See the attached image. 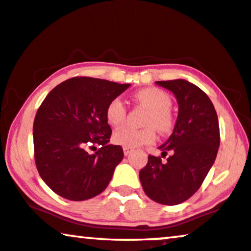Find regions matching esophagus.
<instances>
[{
  "label": "esophagus",
  "mask_w": 251,
  "mask_h": 251,
  "mask_svg": "<svg viewBox=\"0 0 251 251\" xmlns=\"http://www.w3.org/2000/svg\"><path fill=\"white\" fill-rule=\"evenodd\" d=\"M123 149H124V154H125V155H128L132 151V149L127 148V147H123Z\"/></svg>",
  "instance_id": "obj_1"
}]
</instances>
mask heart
Here are the masks:
<instances>
[{
    "label": "heart",
    "instance_id": "heart-1",
    "mask_svg": "<svg viewBox=\"0 0 251 251\" xmlns=\"http://www.w3.org/2000/svg\"><path fill=\"white\" fill-rule=\"evenodd\" d=\"M135 98L141 105L149 110L144 119L146 127L136 129L129 126L117 129L112 136L116 145L127 148L140 147L149 145L156 139L157 129L160 133L171 131L174 125L170 109L173 100L167 91L158 88H145L135 94ZM105 119L111 126H120L126 119V105L120 97H115L107 103L105 109Z\"/></svg>",
    "mask_w": 251,
    "mask_h": 251
}]
</instances>
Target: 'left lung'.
Listing matches in <instances>:
<instances>
[{
  "label": "left lung",
  "instance_id": "1",
  "mask_svg": "<svg viewBox=\"0 0 251 251\" xmlns=\"http://www.w3.org/2000/svg\"><path fill=\"white\" fill-rule=\"evenodd\" d=\"M173 91L178 103V117L170 138L161 145L167 162L149 155L139 174L149 198L163 205L188 201L201 188L217 157L220 129L215 109L204 91L185 80L157 81Z\"/></svg>",
  "mask_w": 251,
  "mask_h": 251
}]
</instances>
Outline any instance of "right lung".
<instances>
[{
    "instance_id": "add662e5",
    "label": "right lung",
    "mask_w": 251,
    "mask_h": 251,
    "mask_svg": "<svg viewBox=\"0 0 251 251\" xmlns=\"http://www.w3.org/2000/svg\"><path fill=\"white\" fill-rule=\"evenodd\" d=\"M129 87L102 78L76 76L45 97L33 122L34 161L44 182L56 195L81 201L102 193L124 157L109 145L105 109ZM100 145L94 154L88 149Z\"/></svg>"
}]
</instances>
